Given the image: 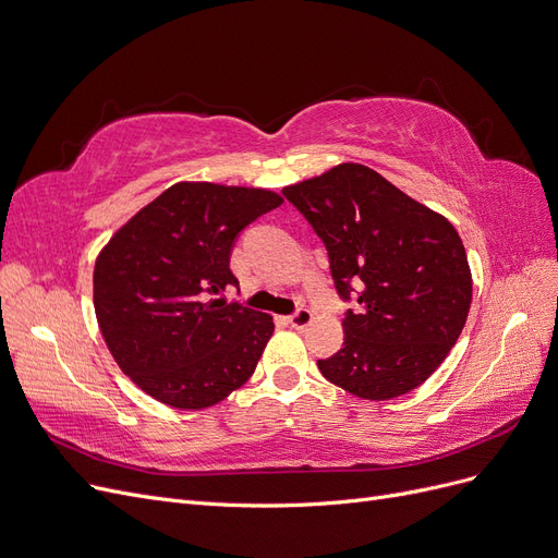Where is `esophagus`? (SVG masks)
<instances>
[{
    "mask_svg": "<svg viewBox=\"0 0 558 558\" xmlns=\"http://www.w3.org/2000/svg\"><path fill=\"white\" fill-rule=\"evenodd\" d=\"M287 322H290L292 328H296V331H303V328H307V326L313 324V313L307 311V307H299L294 315L287 317Z\"/></svg>",
    "mask_w": 558,
    "mask_h": 558,
    "instance_id": "obj_1",
    "label": "esophagus"
}]
</instances>
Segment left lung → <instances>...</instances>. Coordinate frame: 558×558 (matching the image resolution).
Returning a JSON list of instances; mask_svg holds the SVG:
<instances>
[{
	"instance_id": "1",
	"label": "left lung",
	"mask_w": 558,
	"mask_h": 558,
	"mask_svg": "<svg viewBox=\"0 0 558 558\" xmlns=\"http://www.w3.org/2000/svg\"><path fill=\"white\" fill-rule=\"evenodd\" d=\"M282 195L313 225L347 311L338 354L322 375L363 400H393L421 386L458 342L471 307L460 234L359 162L287 185Z\"/></svg>"
}]
</instances>
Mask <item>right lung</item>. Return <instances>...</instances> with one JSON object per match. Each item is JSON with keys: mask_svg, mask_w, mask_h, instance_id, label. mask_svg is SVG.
<instances>
[{"mask_svg": "<svg viewBox=\"0 0 558 558\" xmlns=\"http://www.w3.org/2000/svg\"><path fill=\"white\" fill-rule=\"evenodd\" d=\"M280 204L274 191L181 181L98 253V328L144 393L177 409H206L251 379L274 317L220 296L239 284L230 268L239 232Z\"/></svg>", "mask_w": 558, "mask_h": 558, "instance_id": "1", "label": "right lung"}]
</instances>
